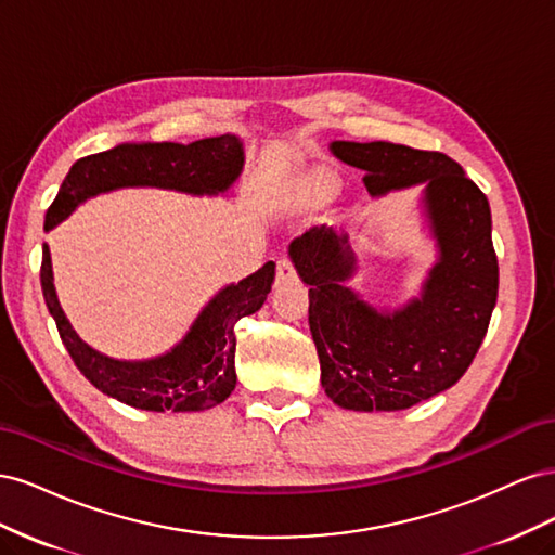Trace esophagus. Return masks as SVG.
I'll return each instance as SVG.
<instances>
[{
  "label": "esophagus",
  "mask_w": 555,
  "mask_h": 555,
  "mask_svg": "<svg viewBox=\"0 0 555 555\" xmlns=\"http://www.w3.org/2000/svg\"><path fill=\"white\" fill-rule=\"evenodd\" d=\"M275 280L278 284L282 282H292L296 280V271H294V263L289 259H280L278 261V273H275Z\"/></svg>",
  "instance_id": "esophagus-1"
}]
</instances>
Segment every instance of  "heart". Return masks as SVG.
<instances>
[{"label": "heart", "mask_w": 555, "mask_h": 555, "mask_svg": "<svg viewBox=\"0 0 555 555\" xmlns=\"http://www.w3.org/2000/svg\"><path fill=\"white\" fill-rule=\"evenodd\" d=\"M314 188L324 194H331L335 190V180L331 176H314Z\"/></svg>", "instance_id": "obj_1"}]
</instances>
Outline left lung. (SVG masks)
Returning a JSON list of instances; mask_svg holds the SVG:
<instances>
[{
	"instance_id": "1",
	"label": "left lung",
	"mask_w": 555,
	"mask_h": 555,
	"mask_svg": "<svg viewBox=\"0 0 555 555\" xmlns=\"http://www.w3.org/2000/svg\"><path fill=\"white\" fill-rule=\"evenodd\" d=\"M331 153L361 169L373 196L422 188L438 259L405 306H373L351 280L359 271L347 233L312 227L289 245L310 292V331L326 396L343 410L398 412L456 384L489 331L498 259L489 198L442 153L389 141H333Z\"/></svg>"
}]
</instances>
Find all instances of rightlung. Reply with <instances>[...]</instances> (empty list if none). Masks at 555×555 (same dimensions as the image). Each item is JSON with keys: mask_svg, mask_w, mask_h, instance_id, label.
I'll list each match as a JSON object with an SVG mask.
<instances>
[{"mask_svg": "<svg viewBox=\"0 0 555 555\" xmlns=\"http://www.w3.org/2000/svg\"><path fill=\"white\" fill-rule=\"evenodd\" d=\"M245 150L236 133L194 143H120L78 159L46 212L53 231L88 198L125 190L157 188L192 196H224L243 173ZM53 261L43 243L41 289L60 338L78 371L99 391L145 412H204L236 389V333L241 317L257 312L275 280V263L231 282L201 308L190 331L169 351L143 361L111 359L80 340L66 319L53 282Z\"/></svg>", "mask_w": 555, "mask_h": 555, "instance_id": "add662e5", "label": "right lung"}]
</instances>
